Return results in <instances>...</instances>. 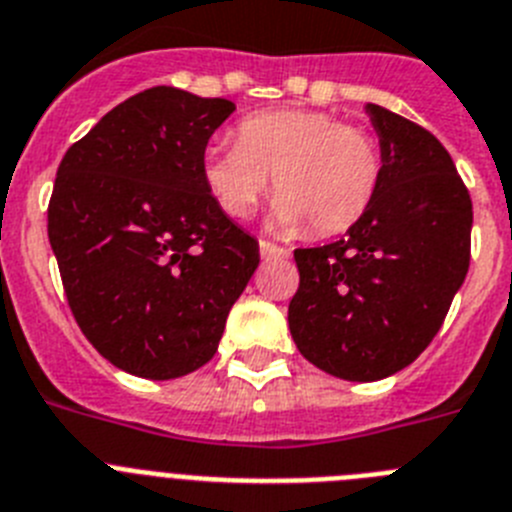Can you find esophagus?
Listing matches in <instances>:
<instances>
[{"mask_svg": "<svg viewBox=\"0 0 512 512\" xmlns=\"http://www.w3.org/2000/svg\"><path fill=\"white\" fill-rule=\"evenodd\" d=\"M260 255L265 260H270V257H288V250L278 247L275 242H268V239H260Z\"/></svg>", "mask_w": 512, "mask_h": 512, "instance_id": "34e87169", "label": "esophagus"}]
</instances>
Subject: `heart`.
<instances>
[{
  "label": "heart",
  "mask_w": 512,
  "mask_h": 512,
  "mask_svg": "<svg viewBox=\"0 0 512 512\" xmlns=\"http://www.w3.org/2000/svg\"><path fill=\"white\" fill-rule=\"evenodd\" d=\"M381 146L371 131L322 110L247 115L234 144L208 146L201 177L229 219H247L273 177L275 224L332 237L350 229L376 198Z\"/></svg>",
  "instance_id": "heart-1"
}]
</instances>
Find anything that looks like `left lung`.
<instances>
[{
  "label": "left lung",
  "instance_id": "1",
  "mask_svg": "<svg viewBox=\"0 0 512 512\" xmlns=\"http://www.w3.org/2000/svg\"><path fill=\"white\" fill-rule=\"evenodd\" d=\"M381 136L376 198L345 237L296 250L288 327L306 361L348 381L410 366L441 330L471 257V198L446 146L366 105Z\"/></svg>",
  "mask_w": 512,
  "mask_h": 512
}]
</instances>
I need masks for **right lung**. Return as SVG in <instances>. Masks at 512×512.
Wrapping results in <instances>:
<instances>
[{"label": "right lung", "instance_id": "obj_1", "mask_svg": "<svg viewBox=\"0 0 512 512\" xmlns=\"http://www.w3.org/2000/svg\"><path fill=\"white\" fill-rule=\"evenodd\" d=\"M224 97L151 87L66 149L48 242L79 330L121 371L177 379L213 358L260 244L201 177Z\"/></svg>", "mask_w": 512, "mask_h": 512}]
</instances>
